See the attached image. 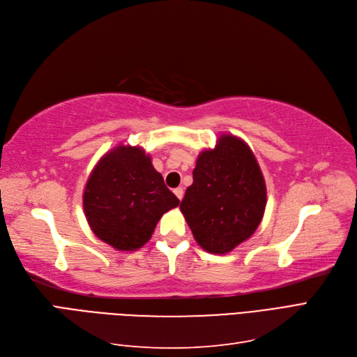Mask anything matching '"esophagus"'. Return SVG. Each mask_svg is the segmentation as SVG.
Listing matches in <instances>:
<instances>
[{
    "instance_id": "34e87169",
    "label": "esophagus",
    "mask_w": 357,
    "mask_h": 357,
    "mask_svg": "<svg viewBox=\"0 0 357 357\" xmlns=\"http://www.w3.org/2000/svg\"><path fill=\"white\" fill-rule=\"evenodd\" d=\"M174 192H175V195L178 197L179 200H182V197H183V190H182L181 187H179V188H175V190H174Z\"/></svg>"
}]
</instances>
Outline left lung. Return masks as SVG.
I'll use <instances>...</instances> for the list:
<instances>
[{"instance_id":"1","label":"left lung","mask_w":357,"mask_h":357,"mask_svg":"<svg viewBox=\"0 0 357 357\" xmlns=\"http://www.w3.org/2000/svg\"><path fill=\"white\" fill-rule=\"evenodd\" d=\"M192 179L181 212L202 248L227 255L255 234L265 213L260 166L241 138L223 134L213 150L197 157Z\"/></svg>"}]
</instances>
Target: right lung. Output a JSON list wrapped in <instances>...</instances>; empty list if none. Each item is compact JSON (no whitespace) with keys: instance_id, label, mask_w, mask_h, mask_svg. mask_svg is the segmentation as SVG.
<instances>
[{"instance_id":"1","label":"right lung","mask_w":357,"mask_h":357,"mask_svg":"<svg viewBox=\"0 0 357 357\" xmlns=\"http://www.w3.org/2000/svg\"><path fill=\"white\" fill-rule=\"evenodd\" d=\"M179 204L141 147L117 145L92 169L84 212L98 238L121 252H134L151 238L163 213Z\"/></svg>"}]
</instances>
